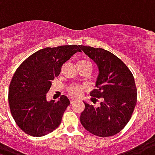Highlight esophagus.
Wrapping results in <instances>:
<instances>
[{
	"mask_svg": "<svg viewBox=\"0 0 155 155\" xmlns=\"http://www.w3.org/2000/svg\"><path fill=\"white\" fill-rule=\"evenodd\" d=\"M70 102H71V104H73L74 102H75V98H70Z\"/></svg>",
	"mask_w": 155,
	"mask_h": 155,
	"instance_id": "esophagus-1",
	"label": "esophagus"
}]
</instances>
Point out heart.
Here are the masks:
<instances>
[{
	"label": "heart",
	"instance_id": "heart-1",
	"mask_svg": "<svg viewBox=\"0 0 155 155\" xmlns=\"http://www.w3.org/2000/svg\"><path fill=\"white\" fill-rule=\"evenodd\" d=\"M78 64H82V65H89L91 66V63L87 60H81L80 61ZM69 94L71 96H79L81 94V93L83 92V87L80 86L78 84H71L67 88Z\"/></svg>",
	"mask_w": 155,
	"mask_h": 155
}]
</instances>
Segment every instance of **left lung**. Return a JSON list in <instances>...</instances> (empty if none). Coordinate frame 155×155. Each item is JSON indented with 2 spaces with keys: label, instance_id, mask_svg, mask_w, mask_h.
I'll return each instance as SVG.
<instances>
[{
  "label": "left lung",
  "instance_id": "1",
  "mask_svg": "<svg viewBox=\"0 0 155 155\" xmlns=\"http://www.w3.org/2000/svg\"><path fill=\"white\" fill-rule=\"evenodd\" d=\"M80 48L97 65V89L90 92L101 98L100 106L85 102L81 122L88 131L101 137H108L120 132L128 123L137 99L132 73L126 64L112 52L98 48L80 46Z\"/></svg>",
  "mask_w": 155,
  "mask_h": 155
}]
</instances>
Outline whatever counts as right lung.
Wrapping results in <instances>:
<instances>
[{
  "label": "right lung",
  "instance_id": "1",
  "mask_svg": "<svg viewBox=\"0 0 155 155\" xmlns=\"http://www.w3.org/2000/svg\"><path fill=\"white\" fill-rule=\"evenodd\" d=\"M79 48L66 45L40 49L28 57L14 74L9 88V105L14 120L26 134L40 137L60 126L70 100L62 95L57 103L48 101L47 94L63 64L81 51Z\"/></svg>",
  "mask_w": 155,
  "mask_h": 155
}]
</instances>
